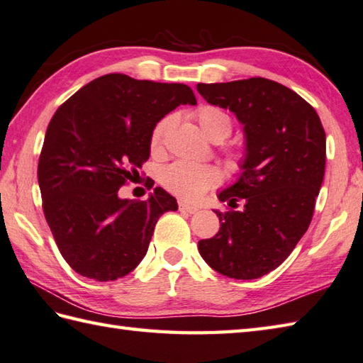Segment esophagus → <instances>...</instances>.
<instances>
[{
	"instance_id": "1",
	"label": "esophagus",
	"mask_w": 363,
	"mask_h": 363,
	"mask_svg": "<svg viewBox=\"0 0 363 363\" xmlns=\"http://www.w3.org/2000/svg\"><path fill=\"white\" fill-rule=\"evenodd\" d=\"M179 206H180V211H183V213L194 214V213H197V211H199L197 206H194V205H189V203H186V202H180V203H179Z\"/></svg>"
}]
</instances>
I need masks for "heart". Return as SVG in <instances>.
I'll return each instance as SVG.
<instances>
[{
	"instance_id": "heart-1",
	"label": "heart",
	"mask_w": 363,
	"mask_h": 363,
	"mask_svg": "<svg viewBox=\"0 0 363 363\" xmlns=\"http://www.w3.org/2000/svg\"><path fill=\"white\" fill-rule=\"evenodd\" d=\"M199 127L202 128L206 138L211 140H223L232 133V119L225 111L218 106L203 105L194 113ZM172 125V117L167 116L161 119L152 131L150 147L153 152H160L164 145L166 135ZM161 182L164 186L182 199L196 201L206 191L219 184L220 172L216 167L201 166L188 161H177L167 166L161 174Z\"/></svg>"
}]
</instances>
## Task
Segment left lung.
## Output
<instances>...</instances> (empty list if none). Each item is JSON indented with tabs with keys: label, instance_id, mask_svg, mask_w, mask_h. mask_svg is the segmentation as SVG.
Returning a JSON list of instances; mask_svg holds the SVG:
<instances>
[{
	"label": "left lung",
	"instance_id": "obj_1",
	"mask_svg": "<svg viewBox=\"0 0 363 363\" xmlns=\"http://www.w3.org/2000/svg\"><path fill=\"white\" fill-rule=\"evenodd\" d=\"M210 105L230 109L246 138L242 172L219 201L243 210L216 214L219 232L199 252L219 274L258 279L293 252L313 216L326 167V133L316 111L266 78L197 84Z\"/></svg>",
	"mask_w": 363,
	"mask_h": 363
}]
</instances>
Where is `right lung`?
Returning a JSON list of instances; mask_svg holds the SVG:
<instances>
[{
    "instance_id": "obj_1",
    "label": "right lung",
    "mask_w": 363,
    "mask_h": 363,
    "mask_svg": "<svg viewBox=\"0 0 363 363\" xmlns=\"http://www.w3.org/2000/svg\"><path fill=\"white\" fill-rule=\"evenodd\" d=\"M196 103L186 84L109 73L57 108L37 177L59 252L78 274L99 282L127 276L145 257L161 214L179 208L160 186L147 201L121 199L119 189L149 160L155 125Z\"/></svg>"
}]
</instances>
